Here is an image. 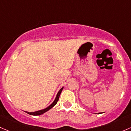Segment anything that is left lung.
<instances>
[{
    "mask_svg": "<svg viewBox=\"0 0 131 131\" xmlns=\"http://www.w3.org/2000/svg\"><path fill=\"white\" fill-rule=\"evenodd\" d=\"M102 114V113H98V114Z\"/></svg>",
    "mask_w": 131,
    "mask_h": 131,
    "instance_id": "left-lung-1",
    "label": "left lung"
}]
</instances>
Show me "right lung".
Here are the masks:
<instances>
[{
  "instance_id": "add662e5",
  "label": "right lung",
  "mask_w": 131,
  "mask_h": 131,
  "mask_svg": "<svg viewBox=\"0 0 131 131\" xmlns=\"http://www.w3.org/2000/svg\"><path fill=\"white\" fill-rule=\"evenodd\" d=\"M63 88H64V87H62L61 89H60V90H59V92H58V93L57 94V96H56V98H55L54 101H53V103H52V104L48 106V107H47V108H46L42 109V110H38V111L34 112H26L27 114H29V115H41V114H44V113L47 112V111H48V110H49L50 109L52 108V107H53V106H54L57 104V102H58V101H59V96H60V93H61L62 91Z\"/></svg>"
}]
</instances>
